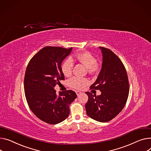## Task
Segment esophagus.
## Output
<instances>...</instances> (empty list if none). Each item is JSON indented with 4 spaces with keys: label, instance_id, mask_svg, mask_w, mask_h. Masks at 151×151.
<instances>
[{
    "label": "esophagus",
    "instance_id": "34e87169",
    "mask_svg": "<svg viewBox=\"0 0 151 151\" xmlns=\"http://www.w3.org/2000/svg\"><path fill=\"white\" fill-rule=\"evenodd\" d=\"M81 93H82V92H79V91H76V95H77L78 96H79V95H81Z\"/></svg>",
    "mask_w": 151,
    "mask_h": 151
}]
</instances>
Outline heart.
<instances>
[{"mask_svg": "<svg viewBox=\"0 0 151 151\" xmlns=\"http://www.w3.org/2000/svg\"><path fill=\"white\" fill-rule=\"evenodd\" d=\"M75 58L84 64L88 70V72L92 75L97 74L100 65L96 62V58L89 52H84L76 55ZM74 62L72 58H68L61 65V70L65 76H69L72 74ZM70 86L75 89H82L88 84V80L85 78L73 77L69 80Z\"/></svg>", "mask_w": 151, "mask_h": 151, "instance_id": "b5f03b06", "label": "heart"}]
</instances>
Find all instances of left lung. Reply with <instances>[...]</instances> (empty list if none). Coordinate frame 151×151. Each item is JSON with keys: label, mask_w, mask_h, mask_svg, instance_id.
Wrapping results in <instances>:
<instances>
[{"label": "left lung", "mask_w": 151, "mask_h": 151, "mask_svg": "<svg viewBox=\"0 0 151 151\" xmlns=\"http://www.w3.org/2000/svg\"><path fill=\"white\" fill-rule=\"evenodd\" d=\"M103 54L102 68L90 90H99L96 96L89 92L86 104L87 115L96 121L107 122L114 118L124 108L127 100L129 84L122 61L110 49L99 47Z\"/></svg>", "instance_id": "obj_1"}]
</instances>
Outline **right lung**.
<instances>
[{"instance_id":"1","label":"right lung","mask_w":151,"mask_h":151,"mask_svg":"<svg viewBox=\"0 0 151 151\" xmlns=\"http://www.w3.org/2000/svg\"><path fill=\"white\" fill-rule=\"evenodd\" d=\"M72 50L47 46L33 56L26 68L25 95L32 112L42 121L56 124L69 115V105L77 97L71 90L59 92L54 89L64 80L61 63Z\"/></svg>"}]
</instances>
